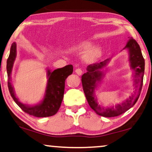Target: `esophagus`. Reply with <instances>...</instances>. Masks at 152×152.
<instances>
[{
    "label": "esophagus",
    "mask_w": 152,
    "mask_h": 152,
    "mask_svg": "<svg viewBox=\"0 0 152 152\" xmlns=\"http://www.w3.org/2000/svg\"><path fill=\"white\" fill-rule=\"evenodd\" d=\"M75 72H76V73L77 74H78V76L82 75V74H83V71H82V69H79V68L76 69Z\"/></svg>",
    "instance_id": "esophagus-1"
}]
</instances>
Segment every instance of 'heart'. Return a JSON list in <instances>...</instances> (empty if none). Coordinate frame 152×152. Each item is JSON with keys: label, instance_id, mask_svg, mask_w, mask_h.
Instances as JSON below:
<instances>
[{"label": "heart", "instance_id": "b5f03b06", "mask_svg": "<svg viewBox=\"0 0 152 152\" xmlns=\"http://www.w3.org/2000/svg\"><path fill=\"white\" fill-rule=\"evenodd\" d=\"M91 46V42H84L78 46L73 48V50L77 52H82L85 50H87L83 55V58L86 63H94L100 57L102 54V48L99 46Z\"/></svg>", "mask_w": 152, "mask_h": 152}]
</instances>
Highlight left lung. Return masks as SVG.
Listing matches in <instances>:
<instances>
[{"instance_id":"obj_1","label":"left lung","mask_w":152,"mask_h":152,"mask_svg":"<svg viewBox=\"0 0 152 152\" xmlns=\"http://www.w3.org/2000/svg\"><path fill=\"white\" fill-rule=\"evenodd\" d=\"M123 50H126L128 53V61L130 68L133 70V85L135 89L134 94H132L129 98L123 102L115 106L104 108L98 104L95 95L99 84L105 76L104 68L109 63L110 58H107L99 63L88 65L87 73L82 76L81 80L83 91L88 103L90 107L100 116L113 117L123 114L135 104L141 94L145 71V60L141 48L138 43L132 37H130Z\"/></svg>"}]
</instances>
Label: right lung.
<instances>
[{
    "mask_svg": "<svg viewBox=\"0 0 152 152\" xmlns=\"http://www.w3.org/2000/svg\"><path fill=\"white\" fill-rule=\"evenodd\" d=\"M16 48V43L13 42L11 44L10 56L7 61L8 88L13 100L23 111L30 115L37 117H46L55 115L59 109L63 98L65 79L72 74L73 66L72 65H68L54 71L47 68V85L42 100L36 104H25L20 102L15 96L14 88L11 83V72L17 56Z\"/></svg>",
    "mask_w": 152,
    "mask_h": 152,
    "instance_id": "obj_1",
    "label": "right lung"
}]
</instances>
